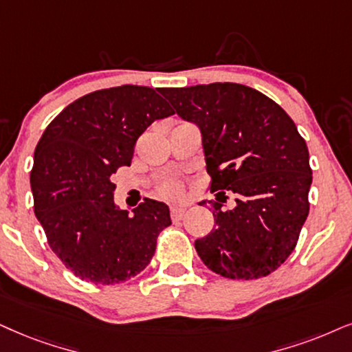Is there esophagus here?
I'll use <instances>...</instances> for the list:
<instances>
[{"instance_id": "1", "label": "esophagus", "mask_w": 352, "mask_h": 352, "mask_svg": "<svg viewBox=\"0 0 352 352\" xmlns=\"http://www.w3.org/2000/svg\"><path fill=\"white\" fill-rule=\"evenodd\" d=\"M186 214V208H180V206H173L170 209V216L173 221H180L182 217Z\"/></svg>"}]
</instances>
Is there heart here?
<instances>
[{
    "label": "heart",
    "mask_w": 352,
    "mask_h": 352,
    "mask_svg": "<svg viewBox=\"0 0 352 352\" xmlns=\"http://www.w3.org/2000/svg\"><path fill=\"white\" fill-rule=\"evenodd\" d=\"M182 190H184L182 182L179 179H173V177H168V179L162 180L161 185H159V191H161V195L167 198L179 197V195L182 193Z\"/></svg>",
    "instance_id": "1"
}]
</instances>
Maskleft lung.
I'll use <instances>...</instances> for the list:
<instances>
[{
	"mask_svg": "<svg viewBox=\"0 0 352 352\" xmlns=\"http://www.w3.org/2000/svg\"><path fill=\"white\" fill-rule=\"evenodd\" d=\"M161 94L201 131L216 228L195 240L209 270L258 279L278 270L297 245L309 216L312 168L296 123L256 89L235 82L164 87ZM224 189L236 208L222 210ZM204 203V201H203Z\"/></svg>",
	"mask_w": 352,
	"mask_h": 352,
	"instance_id": "left-lung-1",
	"label": "left lung"
}]
</instances>
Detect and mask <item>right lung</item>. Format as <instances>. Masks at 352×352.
<instances>
[{
	"instance_id": "obj_1",
	"label": "right lung",
	"mask_w": 352,
	"mask_h": 352,
	"mask_svg": "<svg viewBox=\"0 0 352 352\" xmlns=\"http://www.w3.org/2000/svg\"><path fill=\"white\" fill-rule=\"evenodd\" d=\"M157 92L126 84L82 96L52 120L35 148V216L55 255L84 281L118 284L141 273L172 224L161 201L146 198L130 214L113 199L112 175L131 166L138 138L173 115Z\"/></svg>"
}]
</instances>
